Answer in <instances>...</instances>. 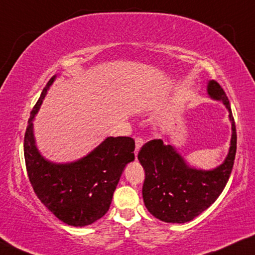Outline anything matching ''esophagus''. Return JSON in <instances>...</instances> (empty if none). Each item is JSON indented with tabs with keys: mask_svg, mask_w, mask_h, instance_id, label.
I'll return each mask as SVG.
<instances>
[{
	"mask_svg": "<svg viewBox=\"0 0 255 255\" xmlns=\"http://www.w3.org/2000/svg\"><path fill=\"white\" fill-rule=\"evenodd\" d=\"M142 144H143V139L142 138H140V136H138V138H135V149H134L135 157H136V156H138V152L140 150V148L142 147Z\"/></svg>",
	"mask_w": 255,
	"mask_h": 255,
	"instance_id": "34e87169",
	"label": "esophagus"
}]
</instances>
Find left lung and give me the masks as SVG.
<instances>
[{
    "label": "left lung",
    "mask_w": 255,
    "mask_h": 255,
    "mask_svg": "<svg viewBox=\"0 0 255 255\" xmlns=\"http://www.w3.org/2000/svg\"><path fill=\"white\" fill-rule=\"evenodd\" d=\"M207 95L222 101L232 123L229 151L222 164L212 170L190 166L173 144L162 139L148 141L138 154L146 173L142 187L144 205L160 221L185 223L193 220L217 201L232 173L237 134L228 97L213 80L207 83Z\"/></svg>",
    "instance_id": "1"
}]
</instances>
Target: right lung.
<instances>
[{
    "label": "right lung",
    "instance_id": "right-lung-1",
    "mask_svg": "<svg viewBox=\"0 0 255 255\" xmlns=\"http://www.w3.org/2000/svg\"><path fill=\"white\" fill-rule=\"evenodd\" d=\"M51 77L30 112L23 140L29 181L38 199L66 225L85 227L107 213L127 164L134 160V140L108 136L87 156L70 163H53L36 146L33 121L46 96Z\"/></svg>",
    "mask_w": 255,
    "mask_h": 255
}]
</instances>
